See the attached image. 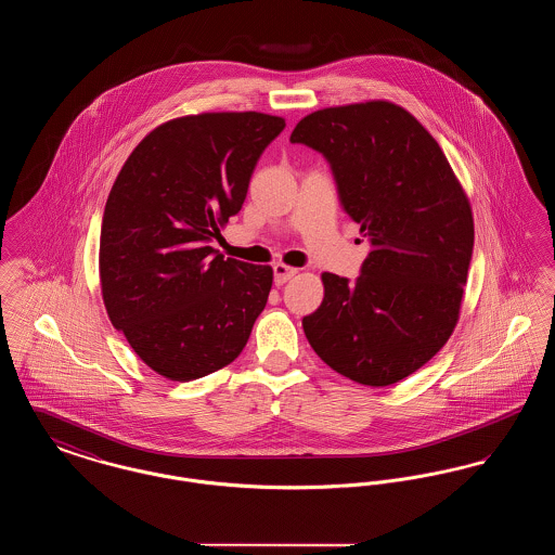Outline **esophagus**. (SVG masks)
<instances>
[{
	"mask_svg": "<svg viewBox=\"0 0 555 555\" xmlns=\"http://www.w3.org/2000/svg\"><path fill=\"white\" fill-rule=\"evenodd\" d=\"M274 285H285L289 279H293L295 274H297V268H293V266L283 264V262H279V264H274Z\"/></svg>",
	"mask_w": 555,
	"mask_h": 555,
	"instance_id": "34e87169",
	"label": "esophagus"
}]
</instances>
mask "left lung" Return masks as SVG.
I'll return each mask as SVG.
<instances>
[{"label":"left lung","mask_w":555,"mask_h":555,"mask_svg":"<svg viewBox=\"0 0 555 555\" xmlns=\"http://www.w3.org/2000/svg\"><path fill=\"white\" fill-rule=\"evenodd\" d=\"M291 143L328 159L344 210L370 241L356 283L322 274L324 299L304 333L347 378L399 383L457 324L475 245L470 202L433 134L385 100L312 112Z\"/></svg>","instance_id":"left-lung-1"}]
</instances>
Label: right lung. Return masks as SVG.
I'll return each instance as SVG.
<instances>
[{"instance_id": "right-lung-1", "label": "right lung", "mask_w": 555, "mask_h": 555, "mask_svg": "<svg viewBox=\"0 0 555 555\" xmlns=\"http://www.w3.org/2000/svg\"><path fill=\"white\" fill-rule=\"evenodd\" d=\"M283 129L262 112L181 116L145 134L112 185L100 238L107 317L168 380L231 364L264 310L272 268L224 260L210 243Z\"/></svg>"}]
</instances>
